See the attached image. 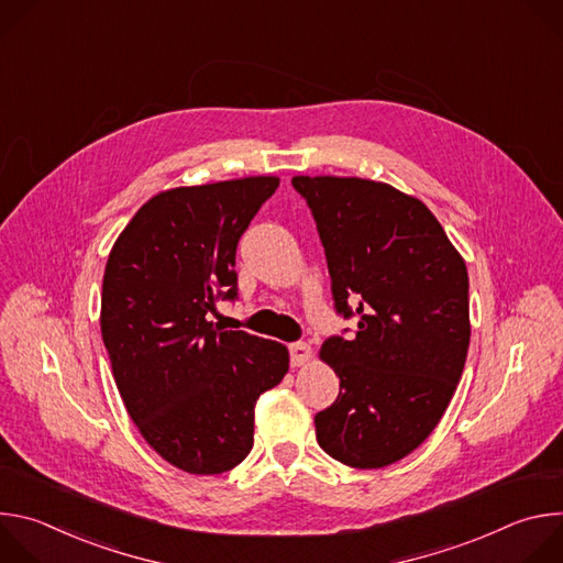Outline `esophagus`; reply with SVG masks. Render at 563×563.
<instances>
[{"label": "esophagus", "mask_w": 563, "mask_h": 563, "mask_svg": "<svg viewBox=\"0 0 563 563\" xmlns=\"http://www.w3.org/2000/svg\"><path fill=\"white\" fill-rule=\"evenodd\" d=\"M311 356H313V352H311V347L307 343H291L289 345V358H291L294 367H300V365L309 363Z\"/></svg>", "instance_id": "1"}]
</instances>
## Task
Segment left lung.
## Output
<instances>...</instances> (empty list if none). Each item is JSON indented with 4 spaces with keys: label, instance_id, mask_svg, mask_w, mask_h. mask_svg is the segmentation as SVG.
Returning a JSON list of instances; mask_svg holds the SVG:
<instances>
[{
    "label": "left lung",
    "instance_id": "left-lung-1",
    "mask_svg": "<svg viewBox=\"0 0 563 563\" xmlns=\"http://www.w3.org/2000/svg\"><path fill=\"white\" fill-rule=\"evenodd\" d=\"M291 185L313 213L336 311L358 316L352 341L332 336L320 347L341 391L313 417L316 441L350 467H385L432 434L461 380L465 261L434 213L391 185L339 176Z\"/></svg>",
    "mask_w": 563,
    "mask_h": 563
}]
</instances>
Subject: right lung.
Here are the masks:
<instances>
[{
    "mask_svg": "<svg viewBox=\"0 0 563 563\" xmlns=\"http://www.w3.org/2000/svg\"><path fill=\"white\" fill-rule=\"evenodd\" d=\"M276 176L176 187L146 200L109 254L102 341L144 441L189 474L235 467L254 445V408L289 369L283 343L216 330L238 296L235 247Z\"/></svg>",
    "mask_w": 563,
    "mask_h": 563,
    "instance_id": "obj_1",
    "label": "right lung"
}]
</instances>
